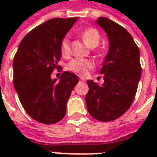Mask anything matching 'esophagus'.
<instances>
[{"label":"esophagus","mask_w":157,"mask_h":157,"mask_svg":"<svg viewBox=\"0 0 157 157\" xmlns=\"http://www.w3.org/2000/svg\"><path fill=\"white\" fill-rule=\"evenodd\" d=\"M80 82H86V79L83 76H80Z\"/></svg>","instance_id":"esophagus-1"}]
</instances>
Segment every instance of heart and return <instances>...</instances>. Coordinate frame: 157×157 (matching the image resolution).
I'll use <instances>...</instances> for the list:
<instances>
[{
	"mask_svg": "<svg viewBox=\"0 0 157 157\" xmlns=\"http://www.w3.org/2000/svg\"><path fill=\"white\" fill-rule=\"evenodd\" d=\"M84 41L89 47L97 46L100 40V35L98 31L94 28H88L81 34ZM60 50L63 55H68L70 53V39L68 36L63 38L60 44ZM94 67V63L89 59H73L69 62L67 68L69 71H73L76 73L84 75L88 71L89 69Z\"/></svg>",
	"mask_w": 157,
	"mask_h": 157,
	"instance_id": "b5f03b06",
	"label": "heart"
}]
</instances>
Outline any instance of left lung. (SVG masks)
Instances as JSON below:
<instances>
[{"instance_id":"left-lung-1","label":"left lung","mask_w":157,"mask_h":157,"mask_svg":"<svg viewBox=\"0 0 157 157\" xmlns=\"http://www.w3.org/2000/svg\"><path fill=\"white\" fill-rule=\"evenodd\" d=\"M107 33L109 48L100 73L104 83L87 81L86 102L89 113L101 121L117 119L133 103L141 78L140 54L134 39L123 27L109 18L95 21Z\"/></svg>"}]
</instances>
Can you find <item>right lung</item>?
Here are the masks:
<instances>
[{
	"label": "right lung",
	"mask_w": 157,
	"mask_h": 157,
	"mask_svg": "<svg viewBox=\"0 0 157 157\" xmlns=\"http://www.w3.org/2000/svg\"><path fill=\"white\" fill-rule=\"evenodd\" d=\"M77 19L55 18L37 26L24 36L13 58L14 89L27 113L40 123L54 124L63 118L78 83L77 76L67 71L51 78L59 67L61 40Z\"/></svg>",
	"instance_id": "obj_1"
}]
</instances>
